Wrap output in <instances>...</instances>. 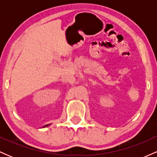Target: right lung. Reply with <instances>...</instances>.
<instances>
[{
    "mask_svg": "<svg viewBox=\"0 0 157 157\" xmlns=\"http://www.w3.org/2000/svg\"><path fill=\"white\" fill-rule=\"evenodd\" d=\"M50 125V124H48V125H44V127H43V128H45V127H47V126H48V125Z\"/></svg>",
    "mask_w": 157,
    "mask_h": 157,
    "instance_id": "add662e5",
    "label": "right lung"
}]
</instances>
